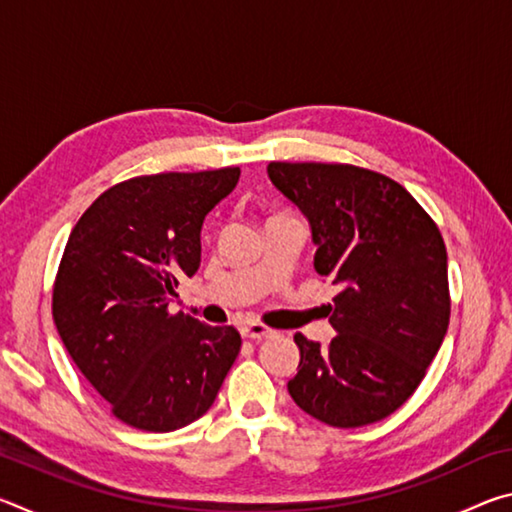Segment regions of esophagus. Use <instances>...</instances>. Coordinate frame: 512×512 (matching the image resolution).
<instances>
[{
    "mask_svg": "<svg viewBox=\"0 0 512 512\" xmlns=\"http://www.w3.org/2000/svg\"><path fill=\"white\" fill-rule=\"evenodd\" d=\"M275 332L271 327H266L264 323H246L241 325V336L244 339H255V341H262V339H271Z\"/></svg>",
    "mask_w": 512,
    "mask_h": 512,
    "instance_id": "1",
    "label": "esophagus"
}]
</instances>
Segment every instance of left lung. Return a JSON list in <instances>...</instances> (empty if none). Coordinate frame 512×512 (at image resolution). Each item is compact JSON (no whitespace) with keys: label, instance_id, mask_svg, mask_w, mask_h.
Segmentation results:
<instances>
[{"label":"left lung","instance_id":"8db88e82","mask_svg":"<svg viewBox=\"0 0 512 512\" xmlns=\"http://www.w3.org/2000/svg\"><path fill=\"white\" fill-rule=\"evenodd\" d=\"M273 185L311 223L314 266L339 287L325 348H300L289 395L339 429L395 413L427 375L449 325L447 250L422 205L384 173L341 162H271Z\"/></svg>","mask_w":512,"mask_h":512}]
</instances>
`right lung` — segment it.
I'll return each instance as SVG.
<instances>
[{
  "label": "right lung",
  "instance_id": "obj_1",
  "mask_svg": "<svg viewBox=\"0 0 512 512\" xmlns=\"http://www.w3.org/2000/svg\"><path fill=\"white\" fill-rule=\"evenodd\" d=\"M239 167L167 171L106 189L67 239L51 311L69 357L117 420L167 433L210 409L241 350L232 325L171 314L178 280L201 266L205 214Z\"/></svg>",
  "mask_w": 512,
  "mask_h": 512
}]
</instances>
